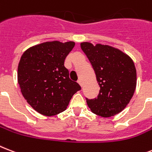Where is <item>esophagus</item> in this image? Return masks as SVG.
<instances>
[{"label":"esophagus","instance_id":"obj_1","mask_svg":"<svg viewBox=\"0 0 152 152\" xmlns=\"http://www.w3.org/2000/svg\"><path fill=\"white\" fill-rule=\"evenodd\" d=\"M78 84L80 85L81 87H83V83H82V80H78Z\"/></svg>","mask_w":152,"mask_h":152}]
</instances>
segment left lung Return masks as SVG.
<instances>
[{"label": "left lung", "instance_id": "8db88e82", "mask_svg": "<svg viewBox=\"0 0 152 152\" xmlns=\"http://www.w3.org/2000/svg\"><path fill=\"white\" fill-rule=\"evenodd\" d=\"M94 69L99 85L97 98L87 99L88 106L94 114L111 117L124 109L136 87V70L134 62L117 48L98 44H80Z\"/></svg>", "mask_w": 152, "mask_h": 152}]
</instances>
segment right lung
Returning a JSON list of instances; mask_svg holds the SVG:
<instances>
[{"label":"right lung","instance_id":"right-lung-1","mask_svg":"<svg viewBox=\"0 0 152 152\" xmlns=\"http://www.w3.org/2000/svg\"><path fill=\"white\" fill-rule=\"evenodd\" d=\"M72 41L45 42L23 53L17 79L25 99L37 112L47 116L67 108L72 97L81 89L69 78L64 60L72 48Z\"/></svg>","mask_w":152,"mask_h":152}]
</instances>
